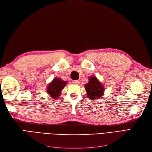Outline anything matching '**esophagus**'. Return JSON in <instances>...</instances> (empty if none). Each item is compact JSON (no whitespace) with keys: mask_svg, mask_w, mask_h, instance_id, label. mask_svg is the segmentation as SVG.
<instances>
[{"mask_svg":"<svg viewBox=\"0 0 152 152\" xmlns=\"http://www.w3.org/2000/svg\"><path fill=\"white\" fill-rule=\"evenodd\" d=\"M72 83H73V84H79L80 82L79 80H73Z\"/></svg>","mask_w":152,"mask_h":152,"instance_id":"esophagus-1","label":"esophagus"}]
</instances>
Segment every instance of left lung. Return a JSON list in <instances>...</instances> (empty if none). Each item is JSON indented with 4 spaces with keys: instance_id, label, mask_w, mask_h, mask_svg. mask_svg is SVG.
I'll return each mask as SVG.
<instances>
[{
    "instance_id": "8db88e82",
    "label": "left lung",
    "mask_w": 152,
    "mask_h": 152,
    "mask_svg": "<svg viewBox=\"0 0 152 152\" xmlns=\"http://www.w3.org/2000/svg\"><path fill=\"white\" fill-rule=\"evenodd\" d=\"M85 89L87 96L91 99L99 98L103 96L104 92L103 84L95 76H91L89 78L88 83L85 85Z\"/></svg>"
}]
</instances>
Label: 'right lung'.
Here are the masks:
<instances>
[{"label": "right lung", "mask_w": 152, "mask_h": 152, "mask_svg": "<svg viewBox=\"0 0 152 152\" xmlns=\"http://www.w3.org/2000/svg\"><path fill=\"white\" fill-rule=\"evenodd\" d=\"M67 84V81H64L59 78H54L47 86V93L50 98H58L61 95L62 89Z\"/></svg>", "instance_id": "add662e5"}]
</instances>
